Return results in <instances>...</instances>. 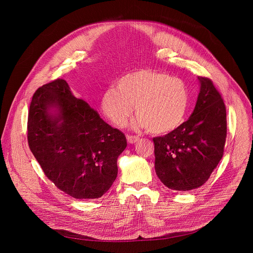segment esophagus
Masks as SVG:
<instances>
[{"instance_id": "obj_1", "label": "esophagus", "mask_w": 253, "mask_h": 253, "mask_svg": "<svg viewBox=\"0 0 253 253\" xmlns=\"http://www.w3.org/2000/svg\"><path fill=\"white\" fill-rule=\"evenodd\" d=\"M139 137L137 135H127V140L129 143H135Z\"/></svg>"}]
</instances>
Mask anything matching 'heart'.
Returning <instances> with one entry per match:
<instances>
[{
	"mask_svg": "<svg viewBox=\"0 0 253 253\" xmlns=\"http://www.w3.org/2000/svg\"><path fill=\"white\" fill-rule=\"evenodd\" d=\"M189 104L190 93L180 79L152 70L121 77L116 89L106 90L101 98V110L115 125L124 126L134 105V125L148 127L155 134L177 129L187 117Z\"/></svg>",
	"mask_w": 253,
	"mask_h": 253,
	"instance_id": "heart-1",
	"label": "heart"
}]
</instances>
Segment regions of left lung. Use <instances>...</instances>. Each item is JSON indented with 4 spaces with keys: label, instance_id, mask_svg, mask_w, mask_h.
I'll return each instance as SVG.
<instances>
[{
    "label": "left lung",
    "instance_id": "left-lung-1",
    "mask_svg": "<svg viewBox=\"0 0 253 253\" xmlns=\"http://www.w3.org/2000/svg\"><path fill=\"white\" fill-rule=\"evenodd\" d=\"M200 92L193 114L177 129L153 138L155 169L167 188L185 192L203 185L223 155L227 112L210 79L198 77Z\"/></svg>",
    "mask_w": 253,
    "mask_h": 253
}]
</instances>
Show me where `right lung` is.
<instances>
[{"mask_svg":"<svg viewBox=\"0 0 253 253\" xmlns=\"http://www.w3.org/2000/svg\"><path fill=\"white\" fill-rule=\"evenodd\" d=\"M30 149L45 175L76 199H97L118 174L127 147L121 131L105 123L62 79L40 87L28 120Z\"/></svg>","mask_w":253,"mask_h":253,"instance_id":"right-lung-1","label":"right lung"}]
</instances>
